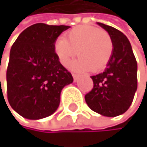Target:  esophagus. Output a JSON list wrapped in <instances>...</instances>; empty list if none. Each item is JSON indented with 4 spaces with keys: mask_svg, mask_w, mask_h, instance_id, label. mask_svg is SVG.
Segmentation results:
<instances>
[{
    "mask_svg": "<svg viewBox=\"0 0 147 147\" xmlns=\"http://www.w3.org/2000/svg\"><path fill=\"white\" fill-rule=\"evenodd\" d=\"M72 77H73V79H74V81L75 82H77L78 81V74H75V73H72Z\"/></svg>",
    "mask_w": 147,
    "mask_h": 147,
    "instance_id": "obj_1",
    "label": "esophagus"
}]
</instances>
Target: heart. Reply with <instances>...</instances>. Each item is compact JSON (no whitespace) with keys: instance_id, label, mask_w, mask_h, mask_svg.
<instances>
[{"instance_id":"b5f03b06","label":"heart","mask_w":147,"mask_h":147,"mask_svg":"<svg viewBox=\"0 0 147 147\" xmlns=\"http://www.w3.org/2000/svg\"><path fill=\"white\" fill-rule=\"evenodd\" d=\"M112 38L106 31L90 25H79L69 31L65 38H59L55 52L61 64L68 65L77 53L79 58L72 68L98 72L109 64L113 55Z\"/></svg>"}]
</instances>
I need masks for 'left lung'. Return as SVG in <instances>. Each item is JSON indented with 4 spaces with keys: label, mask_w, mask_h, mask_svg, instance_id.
Instances as JSON below:
<instances>
[{
    "label": "left lung",
    "mask_w": 147,
    "mask_h": 147,
    "mask_svg": "<svg viewBox=\"0 0 147 147\" xmlns=\"http://www.w3.org/2000/svg\"><path fill=\"white\" fill-rule=\"evenodd\" d=\"M112 38L114 50L105 71L92 76L93 87L84 99L89 108L104 116L125 113L138 87L137 61L127 37L115 28L97 23Z\"/></svg>",
    "instance_id": "8db88e82"
}]
</instances>
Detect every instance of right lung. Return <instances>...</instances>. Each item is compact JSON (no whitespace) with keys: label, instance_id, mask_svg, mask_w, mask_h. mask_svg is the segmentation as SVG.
Returning <instances> with one entry per match:
<instances>
[{"label":"right lung","instance_id":"obj_1","mask_svg":"<svg viewBox=\"0 0 147 147\" xmlns=\"http://www.w3.org/2000/svg\"><path fill=\"white\" fill-rule=\"evenodd\" d=\"M69 28L35 24L23 31L12 45L7 96L11 108L23 117L38 120L51 115L59 107L61 90L73 82L55 46L59 35Z\"/></svg>","mask_w":147,"mask_h":147}]
</instances>
